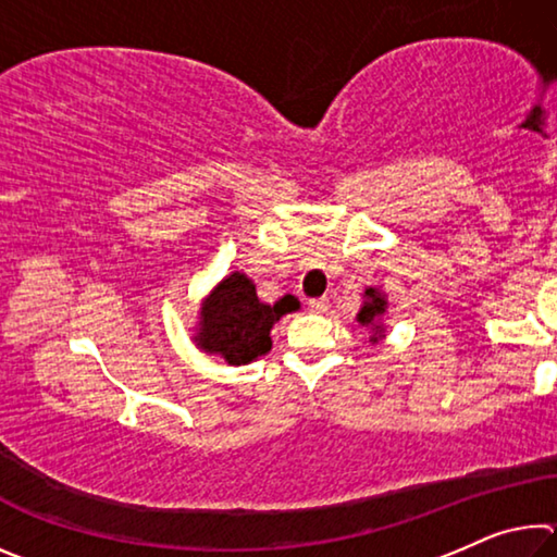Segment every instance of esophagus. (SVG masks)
Wrapping results in <instances>:
<instances>
[{
    "mask_svg": "<svg viewBox=\"0 0 557 557\" xmlns=\"http://www.w3.org/2000/svg\"><path fill=\"white\" fill-rule=\"evenodd\" d=\"M307 307H309V312L324 314L326 309H329V299H326V297H314V299L307 301Z\"/></svg>",
    "mask_w": 557,
    "mask_h": 557,
    "instance_id": "34e87169",
    "label": "esophagus"
}]
</instances>
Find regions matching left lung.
Listing matches in <instances>:
<instances>
[{
    "label": "left lung",
    "instance_id": "obj_1",
    "mask_svg": "<svg viewBox=\"0 0 557 557\" xmlns=\"http://www.w3.org/2000/svg\"><path fill=\"white\" fill-rule=\"evenodd\" d=\"M385 312H388V297L379 287H366L363 292V305L358 309L356 322L369 332V342L379 344L385 338Z\"/></svg>",
    "mask_w": 557,
    "mask_h": 557
}]
</instances>
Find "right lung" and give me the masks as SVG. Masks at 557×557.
I'll use <instances>...</instances> for the list:
<instances>
[{"label": "right lung", "instance_id": "1", "mask_svg": "<svg viewBox=\"0 0 557 557\" xmlns=\"http://www.w3.org/2000/svg\"><path fill=\"white\" fill-rule=\"evenodd\" d=\"M299 301L285 295L275 305H262L245 272L233 270L215 285L199 307L194 344L203 354L221 356L228 366H245L272 348L270 332L280 317L295 312Z\"/></svg>", "mask_w": 557, "mask_h": 557}]
</instances>
